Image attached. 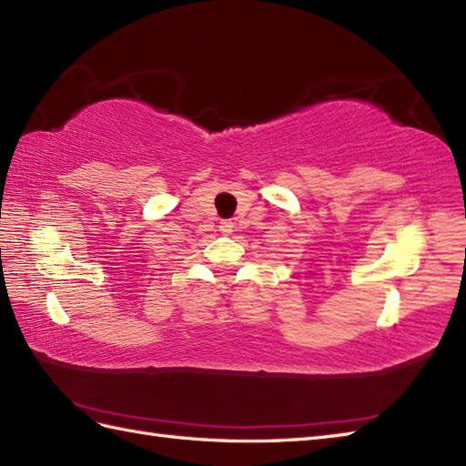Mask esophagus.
<instances>
[{"label":"esophagus","instance_id":"obj_1","mask_svg":"<svg viewBox=\"0 0 466 466\" xmlns=\"http://www.w3.org/2000/svg\"><path fill=\"white\" fill-rule=\"evenodd\" d=\"M232 230H234V224L230 220H222L220 222V232L222 234H232Z\"/></svg>","mask_w":466,"mask_h":466}]
</instances>
